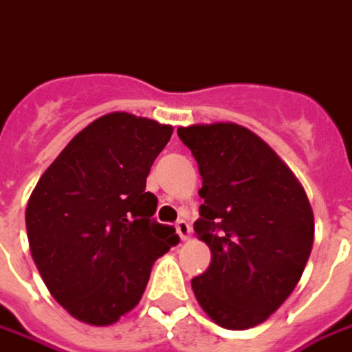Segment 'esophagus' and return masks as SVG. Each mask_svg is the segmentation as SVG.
Returning a JSON list of instances; mask_svg holds the SVG:
<instances>
[{
  "label": "esophagus",
  "instance_id": "obj_1",
  "mask_svg": "<svg viewBox=\"0 0 352 352\" xmlns=\"http://www.w3.org/2000/svg\"><path fill=\"white\" fill-rule=\"evenodd\" d=\"M176 232H178V236H180L182 239H188L191 234L190 224H188V222L182 218V220H178V222H176Z\"/></svg>",
  "mask_w": 352,
  "mask_h": 352
}]
</instances>
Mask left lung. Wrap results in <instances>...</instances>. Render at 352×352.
<instances>
[{
	"instance_id": "left-lung-1",
	"label": "left lung",
	"mask_w": 352,
	"mask_h": 352,
	"mask_svg": "<svg viewBox=\"0 0 352 352\" xmlns=\"http://www.w3.org/2000/svg\"><path fill=\"white\" fill-rule=\"evenodd\" d=\"M203 178L197 236L210 266L191 280L218 326L253 328L280 309L301 278L314 241L302 186L251 130L232 122L178 128Z\"/></svg>"
}]
</instances>
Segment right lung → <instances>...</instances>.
Here are the masks:
<instances>
[{"label":"right lung","mask_w":352,"mask_h":352,"mask_svg":"<svg viewBox=\"0 0 352 352\" xmlns=\"http://www.w3.org/2000/svg\"><path fill=\"white\" fill-rule=\"evenodd\" d=\"M172 126L128 113L94 120L43 172L26 232L43 283L63 309L109 326L140 302L153 263L180 241L153 214L147 174Z\"/></svg>","instance_id":"right-lung-1"}]
</instances>
